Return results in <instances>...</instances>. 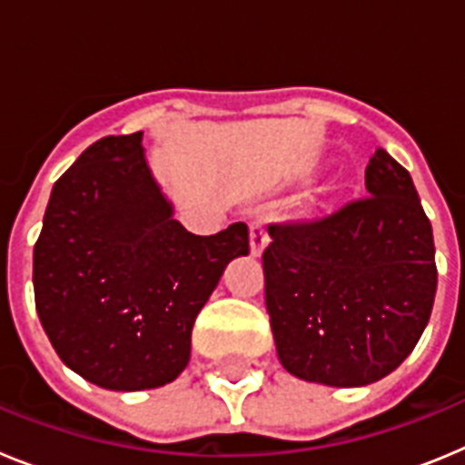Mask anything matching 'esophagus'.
I'll return each instance as SVG.
<instances>
[{"label":"esophagus","instance_id":"34e87169","mask_svg":"<svg viewBox=\"0 0 465 465\" xmlns=\"http://www.w3.org/2000/svg\"><path fill=\"white\" fill-rule=\"evenodd\" d=\"M249 237H252V253L253 256H261L262 249L268 246V228H265V223H261V221H253L252 225H249Z\"/></svg>","mask_w":465,"mask_h":465}]
</instances>
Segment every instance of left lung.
<instances>
[{
    "instance_id": "obj_1",
    "label": "left lung",
    "mask_w": 465,
    "mask_h": 465,
    "mask_svg": "<svg viewBox=\"0 0 465 465\" xmlns=\"http://www.w3.org/2000/svg\"><path fill=\"white\" fill-rule=\"evenodd\" d=\"M371 195L305 223H272L262 252L265 305L291 375L365 386L408 359L430 319L435 244L412 176L377 149Z\"/></svg>"
}]
</instances>
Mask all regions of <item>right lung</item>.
Listing matches in <instances>:
<instances>
[{"instance_id": "1", "label": "right lung", "mask_w": 465, "mask_h": 465, "mask_svg": "<svg viewBox=\"0 0 465 465\" xmlns=\"http://www.w3.org/2000/svg\"><path fill=\"white\" fill-rule=\"evenodd\" d=\"M249 228L193 235L172 216L142 133L104 137L55 182L35 244V302L53 349L114 391L170 384L191 359L195 316Z\"/></svg>"}]
</instances>
